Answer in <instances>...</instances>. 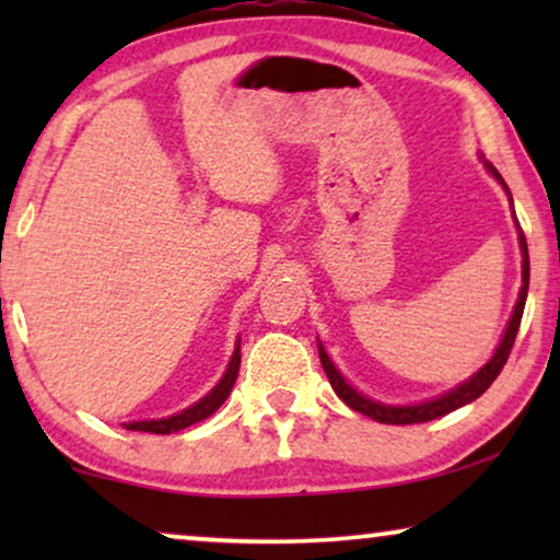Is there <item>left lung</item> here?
I'll return each mask as SVG.
<instances>
[{
    "label": "left lung",
    "instance_id": "8db88e82",
    "mask_svg": "<svg viewBox=\"0 0 560 560\" xmlns=\"http://www.w3.org/2000/svg\"><path fill=\"white\" fill-rule=\"evenodd\" d=\"M481 163H485L489 175H492V178L504 188V194L510 196L508 183H504L502 175L497 173V167L492 163H487L485 158H481ZM510 203H512V196H510ZM512 213H515V209H512ZM515 226H517L520 252H523V288H520L515 311H512V316L508 320V328H504V334H502L500 343H497L494 354L487 359L485 366H479V370L474 372L469 380L458 382V385L451 387L448 393H443L439 397H431V400L412 402V405H387V402L374 400V397H366L364 393H359V389L351 385V382L339 372V366L331 362V357L326 354L324 343L318 341L320 364H324V372H326L328 382H331L334 393L339 395L341 400L349 405V408H354L357 412H362V416H366V418L377 420V423H389V425L428 423V420H435V418L446 416V412H454V410L464 408V405H469V402L477 400V397L485 395L489 385H492V382L497 380V374L502 372V366L508 364V357L512 351V343H515L520 320H523V311H525V301H527V285H530V257H527V242H525L523 229H520V224H517V217H515Z\"/></svg>",
    "mask_w": 560,
    "mask_h": 560
}]
</instances>
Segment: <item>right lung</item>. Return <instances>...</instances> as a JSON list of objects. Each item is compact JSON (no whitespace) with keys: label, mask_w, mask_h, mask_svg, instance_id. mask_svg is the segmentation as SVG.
Segmentation results:
<instances>
[{"label":"right lung","mask_w":560,"mask_h":560,"mask_svg":"<svg viewBox=\"0 0 560 560\" xmlns=\"http://www.w3.org/2000/svg\"><path fill=\"white\" fill-rule=\"evenodd\" d=\"M240 343L242 339H236V347H234V354L229 359L226 364V372L221 374V380L217 382V387L209 389L201 400L188 405L186 410L180 412H173V416L167 418H152V420H132V423H121L127 428V431H144V433H175V431H183V428L198 423V420H206L209 416H213L221 408V402L226 400L229 393H232L234 382H236V374H240V362H242V354H240Z\"/></svg>","instance_id":"obj_1"}]
</instances>
